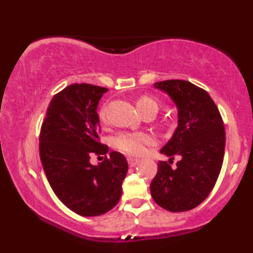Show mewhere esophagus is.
<instances>
[{
    "instance_id": "esophagus-1",
    "label": "esophagus",
    "mask_w": 253,
    "mask_h": 253,
    "mask_svg": "<svg viewBox=\"0 0 253 253\" xmlns=\"http://www.w3.org/2000/svg\"><path fill=\"white\" fill-rule=\"evenodd\" d=\"M138 163H139V159L132 158V157H129V158H128V164H129V167H130V168L135 167V165L138 164Z\"/></svg>"
}]
</instances>
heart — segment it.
<instances>
[{"mask_svg": "<svg viewBox=\"0 0 253 253\" xmlns=\"http://www.w3.org/2000/svg\"><path fill=\"white\" fill-rule=\"evenodd\" d=\"M139 112L144 114L147 110H158V102L151 96H140L136 100ZM100 117L104 120V110H101ZM153 143V138L145 132H123L113 139V144L121 152L130 156L143 155L146 147Z\"/></svg>", "mask_w": 253, "mask_h": 253, "instance_id": "heart-1", "label": "heart"}]
</instances>
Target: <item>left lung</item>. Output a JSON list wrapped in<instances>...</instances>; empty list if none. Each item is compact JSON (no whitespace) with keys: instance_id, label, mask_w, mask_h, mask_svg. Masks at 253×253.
<instances>
[{"instance_id":"8db88e82","label":"left lung","mask_w":253,"mask_h":253,"mask_svg":"<svg viewBox=\"0 0 253 253\" xmlns=\"http://www.w3.org/2000/svg\"><path fill=\"white\" fill-rule=\"evenodd\" d=\"M153 85L175 103L178 125L161 150L170 159L158 163L151 195L169 211H190L210 195L221 170L226 143L221 115L210 94L188 81L169 80ZM175 155L181 159L172 169L169 164Z\"/></svg>"}]
</instances>
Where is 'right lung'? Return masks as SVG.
<instances>
[{
    "mask_svg": "<svg viewBox=\"0 0 253 253\" xmlns=\"http://www.w3.org/2000/svg\"><path fill=\"white\" fill-rule=\"evenodd\" d=\"M106 88L71 84L54 95L40 132L39 152L52 190L69 210L97 216L117 206L128 164L120 152L98 141L97 106ZM92 154H106L97 166Z\"/></svg>",
    "mask_w": 253,
    "mask_h": 253,
    "instance_id": "right-lung-1",
    "label": "right lung"
}]
</instances>
